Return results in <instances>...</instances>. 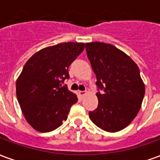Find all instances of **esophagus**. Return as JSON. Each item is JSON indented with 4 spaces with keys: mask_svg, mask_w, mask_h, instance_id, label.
<instances>
[{
    "mask_svg": "<svg viewBox=\"0 0 160 160\" xmlns=\"http://www.w3.org/2000/svg\"><path fill=\"white\" fill-rule=\"evenodd\" d=\"M87 93V92H86V91H80V92H79V95H80L81 98H83Z\"/></svg>",
    "mask_w": 160,
    "mask_h": 160,
    "instance_id": "1",
    "label": "esophagus"
}]
</instances>
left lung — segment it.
I'll use <instances>...</instances> for the list:
<instances>
[{"label": "left lung", "mask_w": 160, "mask_h": 160, "mask_svg": "<svg viewBox=\"0 0 160 160\" xmlns=\"http://www.w3.org/2000/svg\"><path fill=\"white\" fill-rule=\"evenodd\" d=\"M87 57L97 78L98 108L89 111L95 125L118 132L131 123L141 107L145 85L140 69L129 56L112 44L86 43Z\"/></svg>", "instance_id": "1"}]
</instances>
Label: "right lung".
<instances>
[{
  "label": "right lung",
  "instance_id": "add662e5",
  "mask_svg": "<svg viewBox=\"0 0 160 160\" xmlns=\"http://www.w3.org/2000/svg\"><path fill=\"white\" fill-rule=\"evenodd\" d=\"M84 42H68L35 53L16 80V94L27 122L38 132H50L67 120L76 94L63 86L68 67L81 54Z\"/></svg>",
  "mask_w": 160,
  "mask_h": 160
}]
</instances>
